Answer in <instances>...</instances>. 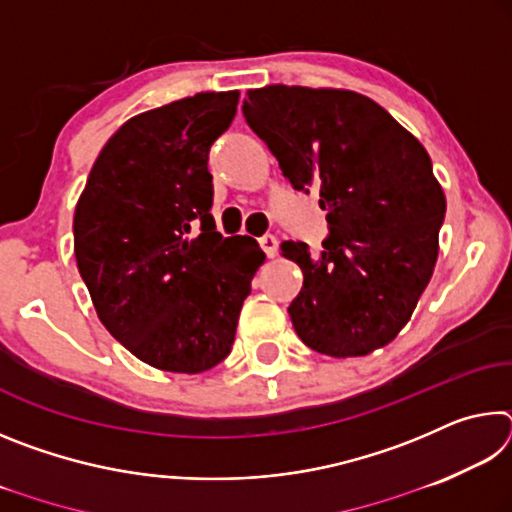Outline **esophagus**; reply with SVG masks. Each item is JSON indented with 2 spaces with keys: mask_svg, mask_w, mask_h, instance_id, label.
I'll return each mask as SVG.
<instances>
[{
  "mask_svg": "<svg viewBox=\"0 0 512 512\" xmlns=\"http://www.w3.org/2000/svg\"><path fill=\"white\" fill-rule=\"evenodd\" d=\"M259 246H262L266 257H275L277 255V239H275V235L259 237Z\"/></svg>",
  "mask_w": 512,
  "mask_h": 512,
  "instance_id": "esophagus-1",
  "label": "esophagus"
}]
</instances>
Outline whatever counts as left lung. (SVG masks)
I'll return each mask as SVG.
<instances>
[{"label":"left lung","instance_id":"8db88e82","mask_svg":"<svg viewBox=\"0 0 512 512\" xmlns=\"http://www.w3.org/2000/svg\"><path fill=\"white\" fill-rule=\"evenodd\" d=\"M244 119L296 192L318 194L329 235L318 253L284 241L302 268L289 305L302 343L363 357L391 343L427 289L445 194L427 151L375 101L348 90H250Z\"/></svg>","mask_w":512,"mask_h":512}]
</instances>
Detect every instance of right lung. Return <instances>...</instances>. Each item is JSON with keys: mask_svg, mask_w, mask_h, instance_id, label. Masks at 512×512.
<instances>
[{"mask_svg": "<svg viewBox=\"0 0 512 512\" xmlns=\"http://www.w3.org/2000/svg\"><path fill=\"white\" fill-rule=\"evenodd\" d=\"M239 92H203L128 119L103 146L74 212V255L94 309L137 359L169 372L228 357L264 253L216 232L210 149Z\"/></svg>", "mask_w": 512, "mask_h": 512, "instance_id": "add662e5", "label": "right lung"}]
</instances>
